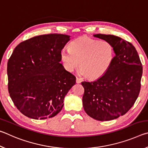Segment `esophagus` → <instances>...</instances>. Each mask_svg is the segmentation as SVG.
Returning a JSON list of instances; mask_svg holds the SVG:
<instances>
[{"mask_svg": "<svg viewBox=\"0 0 148 148\" xmlns=\"http://www.w3.org/2000/svg\"><path fill=\"white\" fill-rule=\"evenodd\" d=\"M81 79H80L79 77H76V83L77 84H80L81 83Z\"/></svg>", "mask_w": 148, "mask_h": 148, "instance_id": "esophagus-1", "label": "esophagus"}]
</instances>
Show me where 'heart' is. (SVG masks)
<instances>
[{
    "mask_svg": "<svg viewBox=\"0 0 148 148\" xmlns=\"http://www.w3.org/2000/svg\"><path fill=\"white\" fill-rule=\"evenodd\" d=\"M114 56V47L110 42L86 36L72 41L70 48L64 47L61 51V59L67 71L72 72L79 64V73L90 79L99 78L106 74Z\"/></svg>",
    "mask_w": 148,
    "mask_h": 148,
    "instance_id": "obj_1",
    "label": "heart"
}]
</instances>
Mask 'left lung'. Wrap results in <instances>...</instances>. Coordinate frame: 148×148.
Here are the masks:
<instances>
[{"mask_svg": "<svg viewBox=\"0 0 148 148\" xmlns=\"http://www.w3.org/2000/svg\"><path fill=\"white\" fill-rule=\"evenodd\" d=\"M114 47L113 62L106 74L93 82H83L85 112L99 121H110L123 116L138 97L142 66L133 45L111 34H94Z\"/></svg>", "mask_w": 148, "mask_h": 148, "instance_id": "obj_1", "label": "left lung"}]
</instances>
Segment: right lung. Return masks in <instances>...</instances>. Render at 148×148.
<instances>
[{
  "label": "right lung",
  "mask_w": 148,
  "mask_h": 148,
  "mask_svg": "<svg viewBox=\"0 0 148 148\" xmlns=\"http://www.w3.org/2000/svg\"><path fill=\"white\" fill-rule=\"evenodd\" d=\"M70 36L49 34L22 42L7 65L8 92L16 108L34 119L56 116L76 77L60 63L61 51Z\"/></svg>",
  "instance_id": "obj_1"
}]
</instances>
